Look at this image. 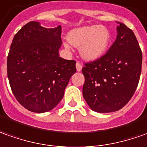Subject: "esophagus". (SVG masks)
Here are the masks:
<instances>
[{"label":"esophagus","instance_id":"1","mask_svg":"<svg viewBox=\"0 0 147 147\" xmlns=\"http://www.w3.org/2000/svg\"><path fill=\"white\" fill-rule=\"evenodd\" d=\"M76 70H77V71H81L82 70V65L79 63V62H77L76 63Z\"/></svg>","mask_w":147,"mask_h":147}]
</instances>
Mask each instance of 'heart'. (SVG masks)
<instances>
[{
	"label": "heart",
	"mask_w": 147,
	"mask_h": 147,
	"mask_svg": "<svg viewBox=\"0 0 147 147\" xmlns=\"http://www.w3.org/2000/svg\"><path fill=\"white\" fill-rule=\"evenodd\" d=\"M71 44L80 47V55L86 61H95L104 56L111 44L112 35L109 30L104 26L91 25L71 30L67 34ZM70 50L68 42L63 43Z\"/></svg>",
	"instance_id": "b5f03b06"
}]
</instances>
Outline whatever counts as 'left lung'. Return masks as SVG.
Instances as JSON below:
<instances>
[{"label":"left lung","mask_w":147,"mask_h":147,"mask_svg":"<svg viewBox=\"0 0 147 147\" xmlns=\"http://www.w3.org/2000/svg\"><path fill=\"white\" fill-rule=\"evenodd\" d=\"M117 35L108 52L82 68L83 96L92 110H119L135 92L142 71V54L134 32L117 22Z\"/></svg>","instance_id":"left-lung-1"}]
</instances>
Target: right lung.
I'll list each match as a JSON object with an SVG mask.
<instances>
[{"mask_svg":"<svg viewBox=\"0 0 147 147\" xmlns=\"http://www.w3.org/2000/svg\"><path fill=\"white\" fill-rule=\"evenodd\" d=\"M61 26L46 28L30 22L16 34L7 58L12 92L24 108L38 113L51 111L63 97L76 61L59 57Z\"/></svg>","mask_w":147,"mask_h":147,"instance_id":"obj_1","label":"right lung"}]
</instances>
